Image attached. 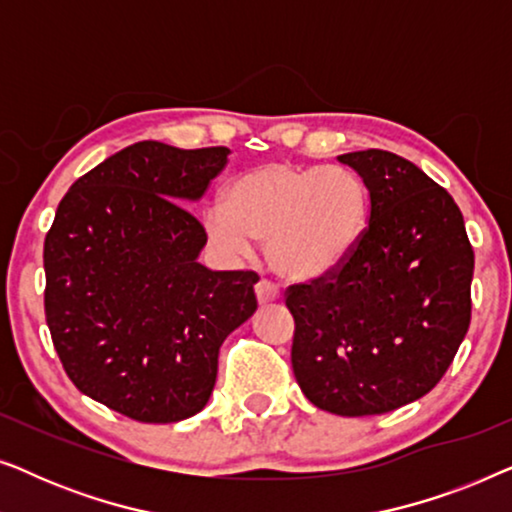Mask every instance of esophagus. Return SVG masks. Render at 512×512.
I'll list each match as a JSON object with an SVG mask.
<instances>
[{
  "instance_id": "1",
  "label": "esophagus",
  "mask_w": 512,
  "mask_h": 512,
  "mask_svg": "<svg viewBox=\"0 0 512 512\" xmlns=\"http://www.w3.org/2000/svg\"><path fill=\"white\" fill-rule=\"evenodd\" d=\"M256 298L261 305L275 303V300H279V289L272 282H268V279H261V282L256 284Z\"/></svg>"
}]
</instances>
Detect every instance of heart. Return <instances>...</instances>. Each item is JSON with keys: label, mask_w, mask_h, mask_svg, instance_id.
<instances>
[{"label": "heart", "mask_w": 512, "mask_h": 512, "mask_svg": "<svg viewBox=\"0 0 512 512\" xmlns=\"http://www.w3.org/2000/svg\"><path fill=\"white\" fill-rule=\"evenodd\" d=\"M368 216V186L349 167L265 163L230 181L226 205L205 212V230L230 256L261 240L277 275L314 282L354 254Z\"/></svg>", "instance_id": "obj_1"}]
</instances>
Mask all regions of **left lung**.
Returning a JSON list of instances; mask_svg holds the SVG:
<instances>
[{"instance_id":"8db88e82","label":"left lung","mask_w":512,"mask_h":512,"mask_svg":"<svg viewBox=\"0 0 512 512\" xmlns=\"http://www.w3.org/2000/svg\"><path fill=\"white\" fill-rule=\"evenodd\" d=\"M370 195L352 256L293 284V375L319 410L384 415L436 387L471 324L473 247L452 195L396 153H342Z\"/></svg>"}]
</instances>
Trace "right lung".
<instances>
[{
    "label": "right lung",
    "instance_id": "right-lung-1",
    "mask_svg": "<svg viewBox=\"0 0 512 512\" xmlns=\"http://www.w3.org/2000/svg\"><path fill=\"white\" fill-rule=\"evenodd\" d=\"M230 149L137 142L76 179L44 242L46 324L74 387L146 424L205 408L223 340L256 312L251 270L198 263L207 233L184 207Z\"/></svg>",
    "mask_w": 512,
    "mask_h": 512
}]
</instances>
